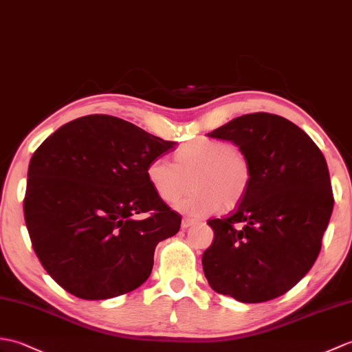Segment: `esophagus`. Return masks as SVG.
<instances>
[{
  "instance_id": "obj_1",
  "label": "esophagus",
  "mask_w": 352,
  "mask_h": 352,
  "mask_svg": "<svg viewBox=\"0 0 352 352\" xmlns=\"http://www.w3.org/2000/svg\"><path fill=\"white\" fill-rule=\"evenodd\" d=\"M195 223H196V220H195V219L184 217V219H183V222H182V228H183V230H187V228L192 226V225H195Z\"/></svg>"
}]
</instances>
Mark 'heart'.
<instances>
[{"label": "heart", "instance_id": "heart-1", "mask_svg": "<svg viewBox=\"0 0 352 352\" xmlns=\"http://www.w3.org/2000/svg\"><path fill=\"white\" fill-rule=\"evenodd\" d=\"M151 189L166 204H178L183 213L202 217L222 207H239L250 190L253 169L246 153L230 141L198 138L179 146L174 163L165 157L153 159L145 169Z\"/></svg>", "mask_w": 352, "mask_h": 352}]
</instances>
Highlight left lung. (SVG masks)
<instances>
[{
	"label": "left lung",
	"instance_id": "left-lung-1",
	"mask_svg": "<svg viewBox=\"0 0 352 352\" xmlns=\"http://www.w3.org/2000/svg\"><path fill=\"white\" fill-rule=\"evenodd\" d=\"M246 153L253 179L230 214L210 219L214 240L204 252L210 287L241 303L283 296L312 268L333 211L329 168L298 126L268 112L236 117L208 133Z\"/></svg>",
	"mask_w": 352,
	"mask_h": 352
}]
</instances>
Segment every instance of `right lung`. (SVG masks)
<instances>
[{
  "instance_id": "1",
  "label": "right lung",
  "mask_w": 352,
  "mask_h": 352,
  "mask_svg": "<svg viewBox=\"0 0 352 352\" xmlns=\"http://www.w3.org/2000/svg\"><path fill=\"white\" fill-rule=\"evenodd\" d=\"M175 144L96 113L61 126L34 151L23 216L61 288L106 300L148 279L157 243L179 231L182 216L154 193L145 169Z\"/></svg>"
}]
</instances>
